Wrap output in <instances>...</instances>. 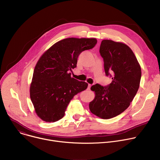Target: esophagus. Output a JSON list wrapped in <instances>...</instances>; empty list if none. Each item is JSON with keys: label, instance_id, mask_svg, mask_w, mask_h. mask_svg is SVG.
I'll list each match as a JSON object with an SVG mask.
<instances>
[{"label": "esophagus", "instance_id": "1", "mask_svg": "<svg viewBox=\"0 0 160 160\" xmlns=\"http://www.w3.org/2000/svg\"><path fill=\"white\" fill-rule=\"evenodd\" d=\"M91 87V84H88V87H87V90H90Z\"/></svg>", "mask_w": 160, "mask_h": 160}]
</instances>
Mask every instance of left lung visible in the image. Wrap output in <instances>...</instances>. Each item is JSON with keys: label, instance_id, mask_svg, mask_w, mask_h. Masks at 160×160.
<instances>
[{"label": "left lung", "instance_id": "8db88e82", "mask_svg": "<svg viewBox=\"0 0 160 160\" xmlns=\"http://www.w3.org/2000/svg\"><path fill=\"white\" fill-rule=\"evenodd\" d=\"M99 52L106 75L112 74V82L106 87L98 83L91 87L95 98L90 102L89 109L96 116L109 119L130 106L139 88L141 68L132 49L123 42L103 40Z\"/></svg>", "mask_w": 160, "mask_h": 160}]
</instances>
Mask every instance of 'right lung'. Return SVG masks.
I'll return each instance as SVG.
<instances>
[{"label":"right lung","instance_id":"obj_1","mask_svg":"<svg viewBox=\"0 0 160 160\" xmlns=\"http://www.w3.org/2000/svg\"><path fill=\"white\" fill-rule=\"evenodd\" d=\"M97 39L68 38L45 51L37 61L30 87V95L37 115L43 121L61 119L74 96L87 88L88 83L71 77L80 54L92 49Z\"/></svg>","mask_w":160,"mask_h":160}]
</instances>
